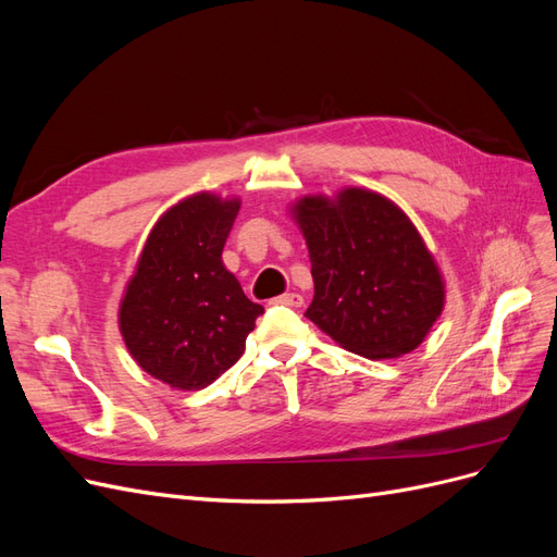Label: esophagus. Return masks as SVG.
<instances>
[{
	"mask_svg": "<svg viewBox=\"0 0 557 557\" xmlns=\"http://www.w3.org/2000/svg\"><path fill=\"white\" fill-rule=\"evenodd\" d=\"M276 301L278 305H285V307H301L305 305V297H301L299 293H285V295H281V297H276Z\"/></svg>",
	"mask_w": 557,
	"mask_h": 557,
	"instance_id": "obj_1",
	"label": "esophagus"
}]
</instances>
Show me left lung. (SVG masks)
<instances>
[{
    "label": "left lung",
    "instance_id": "left-lung-1",
    "mask_svg": "<svg viewBox=\"0 0 557 557\" xmlns=\"http://www.w3.org/2000/svg\"><path fill=\"white\" fill-rule=\"evenodd\" d=\"M290 218L307 239L313 301L307 318L369 360L401 358L425 342L446 305L440 264L393 199L348 185L305 195Z\"/></svg>",
    "mask_w": 557,
    "mask_h": 557
}]
</instances>
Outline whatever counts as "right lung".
Returning <instances> with one entry per match:
<instances>
[{
    "instance_id": "1",
    "label": "right lung",
    "mask_w": 557,
    "mask_h": 557,
    "mask_svg": "<svg viewBox=\"0 0 557 557\" xmlns=\"http://www.w3.org/2000/svg\"><path fill=\"white\" fill-rule=\"evenodd\" d=\"M239 197L195 193L150 230L117 307L123 342L146 374L201 391L244 356L264 311L223 264Z\"/></svg>"
}]
</instances>
